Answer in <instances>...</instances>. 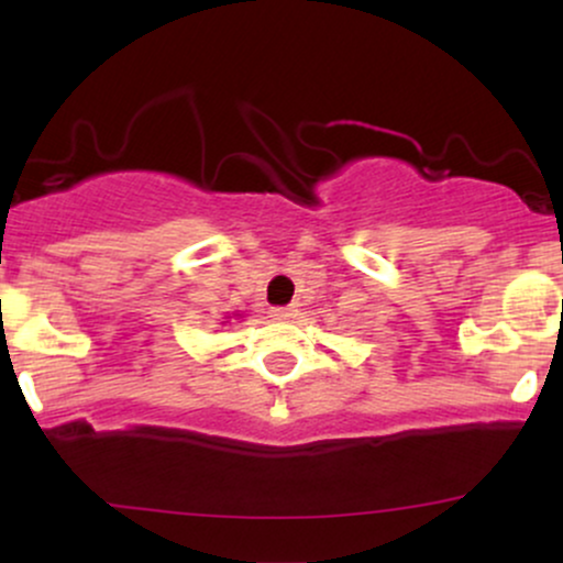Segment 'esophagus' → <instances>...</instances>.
I'll return each instance as SVG.
<instances>
[{
	"mask_svg": "<svg viewBox=\"0 0 563 563\" xmlns=\"http://www.w3.org/2000/svg\"><path fill=\"white\" fill-rule=\"evenodd\" d=\"M269 314H273L275 320H290L296 314V309L294 307H275V309H269Z\"/></svg>",
	"mask_w": 563,
	"mask_h": 563,
	"instance_id": "34e87169",
	"label": "esophagus"
}]
</instances>
